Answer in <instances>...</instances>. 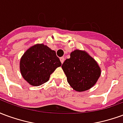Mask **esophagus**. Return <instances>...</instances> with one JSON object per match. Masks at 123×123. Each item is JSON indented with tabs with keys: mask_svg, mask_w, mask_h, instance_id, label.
I'll use <instances>...</instances> for the list:
<instances>
[{
	"mask_svg": "<svg viewBox=\"0 0 123 123\" xmlns=\"http://www.w3.org/2000/svg\"><path fill=\"white\" fill-rule=\"evenodd\" d=\"M60 60H61V63L62 64V63L64 62L65 59H64V57H61V58H60Z\"/></svg>",
	"mask_w": 123,
	"mask_h": 123,
	"instance_id": "1",
	"label": "esophagus"
}]
</instances>
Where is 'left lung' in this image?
Returning a JSON list of instances; mask_svg holds the SVG:
<instances>
[{
  "mask_svg": "<svg viewBox=\"0 0 123 123\" xmlns=\"http://www.w3.org/2000/svg\"><path fill=\"white\" fill-rule=\"evenodd\" d=\"M62 68L70 86L77 92L90 89L97 82L101 75L99 65L86 51L75 50L70 58L66 59Z\"/></svg>",
  "mask_w": 123,
  "mask_h": 123,
  "instance_id": "left-lung-1",
  "label": "left lung"
}]
</instances>
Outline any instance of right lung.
I'll return each mask as SVG.
<instances>
[{
	"mask_svg": "<svg viewBox=\"0 0 123 123\" xmlns=\"http://www.w3.org/2000/svg\"><path fill=\"white\" fill-rule=\"evenodd\" d=\"M61 64L55 51L43 44H36L23 55L20 68L23 78L30 85L38 86L47 82Z\"/></svg>",
	"mask_w": 123,
	"mask_h": 123,
	"instance_id": "1",
	"label": "right lung"
}]
</instances>
